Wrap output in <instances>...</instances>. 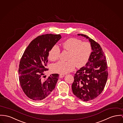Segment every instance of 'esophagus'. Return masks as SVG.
<instances>
[{"label": "esophagus", "instance_id": "esophagus-1", "mask_svg": "<svg viewBox=\"0 0 123 123\" xmlns=\"http://www.w3.org/2000/svg\"><path fill=\"white\" fill-rule=\"evenodd\" d=\"M64 76H65V75H64V74H60V75H59V77H60V78H63V77H64Z\"/></svg>", "mask_w": 123, "mask_h": 123}]
</instances>
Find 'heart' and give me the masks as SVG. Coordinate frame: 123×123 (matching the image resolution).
Returning a JSON list of instances; mask_svg holds the SVG:
<instances>
[{"mask_svg":"<svg viewBox=\"0 0 123 123\" xmlns=\"http://www.w3.org/2000/svg\"><path fill=\"white\" fill-rule=\"evenodd\" d=\"M65 50L68 51V61L59 62L52 66L53 72L66 74L73 71L75 66L81 67L87 63L92 52V46L87 42H82L81 40L75 38L67 39L62 44ZM61 50L57 45H54L50 49L48 57L52 61L59 59Z\"/></svg>","mask_w":123,"mask_h":123,"instance_id":"heart-1","label":"heart"}]
</instances>
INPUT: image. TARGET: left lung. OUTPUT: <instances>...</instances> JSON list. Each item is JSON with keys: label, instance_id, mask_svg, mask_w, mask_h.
<instances>
[{"label": "left lung", "instance_id": "8db88e82", "mask_svg": "<svg viewBox=\"0 0 123 123\" xmlns=\"http://www.w3.org/2000/svg\"><path fill=\"white\" fill-rule=\"evenodd\" d=\"M88 39L92 52L86 66L77 71L72 87L74 94L84 102L92 100L104 89L108 76L106 57L100 44L86 35L78 34Z\"/></svg>", "mask_w": 123, "mask_h": 123}]
</instances>
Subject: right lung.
Listing matches in <instances>:
<instances>
[{"label":"right lung","mask_w":123,"mask_h":123,"mask_svg":"<svg viewBox=\"0 0 123 123\" xmlns=\"http://www.w3.org/2000/svg\"><path fill=\"white\" fill-rule=\"evenodd\" d=\"M61 38L60 35L39 36L24 52L19 64V81L23 91L30 99L39 101L47 98L55 87L59 75L52 74L45 79L44 74L48 70L46 67L49 52Z\"/></svg>","instance_id":"1"}]
</instances>
